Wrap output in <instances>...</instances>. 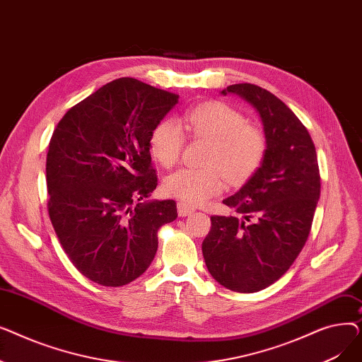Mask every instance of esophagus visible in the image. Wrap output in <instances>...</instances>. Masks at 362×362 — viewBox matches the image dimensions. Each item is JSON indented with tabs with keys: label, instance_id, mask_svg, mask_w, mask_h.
<instances>
[{
	"label": "esophagus",
	"instance_id": "34e87169",
	"mask_svg": "<svg viewBox=\"0 0 362 362\" xmlns=\"http://www.w3.org/2000/svg\"><path fill=\"white\" fill-rule=\"evenodd\" d=\"M194 213H195V208L194 206L187 205V204H185L182 201L177 202V214H179V217H187V216H191Z\"/></svg>",
	"mask_w": 362,
	"mask_h": 362
}]
</instances>
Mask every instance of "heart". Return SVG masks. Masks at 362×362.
Returning a JSON list of instances; mask_svg holds the SVG:
<instances>
[{
  "mask_svg": "<svg viewBox=\"0 0 362 362\" xmlns=\"http://www.w3.org/2000/svg\"><path fill=\"white\" fill-rule=\"evenodd\" d=\"M182 123L194 136L211 142L204 161L208 167L180 168L167 176V195L199 205L223 191L224 177L238 185L250 179L261 165L265 154L262 133L246 124V119L230 105L220 101L199 104L183 112ZM149 142L160 164L173 167L183 149V129L177 122L164 119L152 129Z\"/></svg>",
  "mask_w": 362,
  "mask_h": 362,
  "instance_id": "heart-1",
  "label": "heart"
}]
</instances>
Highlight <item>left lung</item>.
<instances>
[{"label":"left lung","instance_id":"8db88e82","mask_svg":"<svg viewBox=\"0 0 362 362\" xmlns=\"http://www.w3.org/2000/svg\"><path fill=\"white\" fill-rule=\"evenodd\" d=\"M220 93L238 95L258 112L265 154L239 191L223 199L240 218L213 216L202 254L221 286L252 293L286 273L308 239L320 198L317 152L305 126L267 89L236 83Z\"/></svg>","mask_w":362,"mask_h":362}]
</instances>
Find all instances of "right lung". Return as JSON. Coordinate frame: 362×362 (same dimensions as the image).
<instances>
[{"mask_svg":"<svg viewBox=\"0 0 362 362\" xmlns=\"http://www.w3.org/2000/svg\"><path fill=\"white\" fill-rule=\"evenodd\" d=\"M177 103L176 93L120 78L71 107L52 133L49 218L74 267L103 286L144 274L158 229L177 218L173 199L146 201L157 187L151 133Z\"/></svg>","mask_w":362,"mask_h":362,"instance_id":"obj_1","label":"right lung"}]
</instances>
